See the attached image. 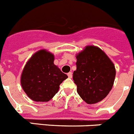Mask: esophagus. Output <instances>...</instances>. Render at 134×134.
Returning a JSON list of instances; mask_svg holds the SVG:
<instances>
[{
    "label": "esophagus",
    "mask_w": 134,
    "mask_h": 134,
    "mask_svg": "<svg viewBox=\"0 0 134 134\" xmlns=\"http://www.w3.org/2000/svg\"><path fill=\"white\" fill-rule=\"evenodd\" d=\"M67 75H68V78H70V79H71V78L72 77V73L71 72H68Z\"/></svg>",
    "instance_id": "34e87169"
}]
</instances>
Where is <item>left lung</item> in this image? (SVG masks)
I'll return each instance as SVG.
<instances>
[{"label": "left lung", "instance_id": "left-lung-1", "mask_svg": "<svg viewBox=\"0 0 134 134\" xmlns=\"http://www.w3.org/2000/svg\"><path fill=\"white\" fill-rule=\"evenodd\" d=\"M76 58L73 80L77 93L88 104L102 100L113 86L116 74L113 63L102 49L94 46H86Z\"/></svg>", "mask_w": 134, "mask_h": 134}]
</instances>
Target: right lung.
<instances>
[{"instance_id":"add662e5","label":"right lung","mask_w":134,"mask_h":134,"mask_svg":"<svg viewBox=\"0 0 134 134\" xmlns=\"http://www.w3.org/2000/svg\"><path fill=\"white\" fill-rule=\"evenodd\" d=\"M54 54L46 49L35 52L26 63L21 76L23 91L31 100L48 102L68 78L54 64Z\"/></svg>"}]
</instances>
